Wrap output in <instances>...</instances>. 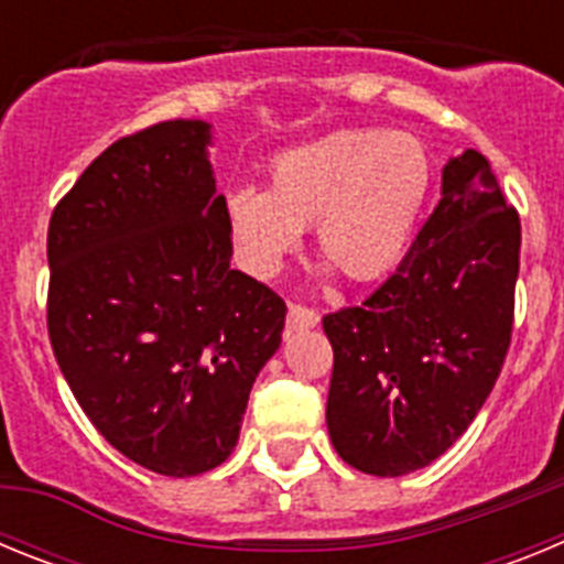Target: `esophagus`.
<instances>
[{"label": "esophagus", "mask_w": 564, "mask_h": 564, "mask_svg": "<svg viewBox=\"0 0 564 564\" xmlns=\"http://www.w3.org/2000/svg\"><path fill=\"white\" fill-rule=\"evenodd\" d=\"M318 325V313L313 307L291 305L288 307V330H311Z\"/></svg>", "instance_id": "obj_1"}]
</instances>
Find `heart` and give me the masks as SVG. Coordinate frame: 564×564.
Returning <instances> with one entry per match:
<instances>
[{"mask_svg":"<svg viewBox=\"0 0 564 564\" xmlns=\"http://www.w3.org/2000/svg\"><path fill=\"white\" fill-rule=\"evenodd\" d=\"M435 186V158L412 132L341 129L285 149L268 166V188L228 194V228L248 273L268 279L302 242L352 282H376L410 253Z\"/></svg>","mask_w":564,"mask_h":564,"instance_id":"heart-1","label":"heart"}]
</instances>
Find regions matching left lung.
<instances>
[{"label": "left lung", "mask_w": 564, "mask_h": 564, "mask_svg": "<svg viewBox=\"0 0 564 564\" xmlns=\"http://www.w3.org/2000/svg\"><path fill=\"white\" fill-rule=\"evenodd\" d=\"M517 273L520 217L466 149L443 166L441 203L398 271L361 307L325 316L327 432L344 463L410 475L468 430L506 361Z\"/></svg>", "instance_id": "left-lung-1"}]
</instances>
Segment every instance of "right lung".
Wrapping results in <instances>:
<instances>
[{"label":"right lung","mask_w":564,"mask_h":564,"mask_svg":"<svg viewBox=\"0 0 564 564\" xmlns=\"http://www.w3.org/2000/svg\"><path fill=\"white\" fill-rule=\"evenodd\" d=\"M206 121L154 123L89 163L47 231V327L82 410L166 477L220 466L285 302L231 268Z\"/></svg>","instance_id":"1"}]
</instances>
